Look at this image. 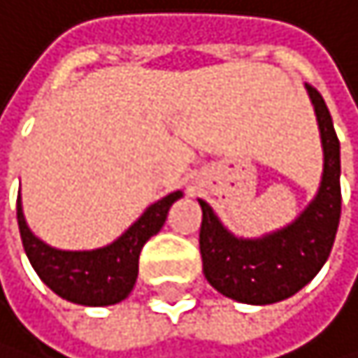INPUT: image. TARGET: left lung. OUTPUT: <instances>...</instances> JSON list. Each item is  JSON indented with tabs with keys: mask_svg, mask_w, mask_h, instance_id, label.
I'll return each instance as SVG.
<instances>
[{
	"mask_svg": "<svg viewBox=\"0 0 358 358\" xmlns=\"http://www.w3.org/2000/svg\"><path fill=\"white\" fill-rule=\"evenodd\" d=\"M324 145V176L317 197L300 217L263 239H237L202 206L200 254L206 280L226 298L248 304L280 302L315 278L333 250L341 217L339 138L324 97L306 84Z\"/></svg>",
	"mask_w": 358,
	"mask_h": 358,
	"instance_id": "left-lung-1",
	"label": "left lung"
}]
</instances>
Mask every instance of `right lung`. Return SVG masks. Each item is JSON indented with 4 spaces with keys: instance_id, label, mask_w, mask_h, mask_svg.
Here are the masks:
<instances>
[{
    "instance_id": "add662e5",
    "label": "right lung",
    "mask_w": 358,
    "mask_h": 358,
    "mask_svg": "<svg viewBox=\"0 0 358 358\" xmlns=\"http://www.w3.org/2000/svg\"><path fill=\"white\" fill-rule=\"evenodd\" d=\"M180 195V191H173L158 200L115 243L91 252H64L36 239L25 224L21 197H17V222L23 250L38 278L60 298L84 306L117 304L136 282L141 250L152 234L163 228L169 206Z\"/></svg>"
}]
</instances>
